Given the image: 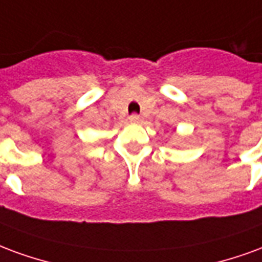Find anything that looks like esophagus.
<instances>
[{
	"label": "esophagus",
	"mask_w": 262,
	"mask_h": 262,
	"mask_svg": "<svg viewBox=\"0 0 262 262\" xmlns=\"http://www.w3.org/2000/svg\"><path fill=\"white\" fill-rule=\"evenodd\" d=\"M142 118H141V116H138V114H133V116H129V121L131 123H139Z\"/></svg>",
	"instance_id": "34e87169"
}]
</instances>
